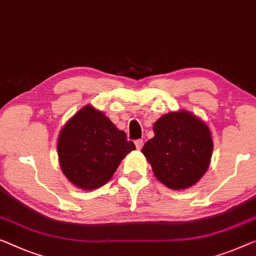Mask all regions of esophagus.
<instances>
[{
    "label": "esophagus",
    "instance_id": "1",
    "mask_svg": "<svg viewBox=\"0 0 256 256\" xmlns=\"http://www.w3.org/2000/svg\"><path fill=\"white\" fill-rule=\"evenodd\" d=\"M136 150H141V148H142V146H144V140L142 139H138V140H136Z\"/></svg>",
    "mask_w": 256,
    "mask_h": 256
}]
</instances>
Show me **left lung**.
Wrapping results in <instances>:
<instances>
[{"label":"left lung","instance_id":"1","mask_svg":"<svg viewBox=\"0 0 256 256\" xmlns=\"http://www.w3.org/2000/svg\"><path fill=\"white\" fill-rule=\"evenodd\" d=\"M154 138L141 152L158 180L174 190L192 188L208 170L212 155L208 125L188 110L171 112L152 126Z\"/></svg>","mask_w":256,"mask_h":256}]
</instances>
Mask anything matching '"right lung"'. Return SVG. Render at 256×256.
I'll list each match as a JSON object with an SVG mask.
<instances>
[{"mask_svg":"<svg viewBox=\"0 0 256 256\" xmlns=\"http://www.w3.org/2000/svg\"><path fill=\"white\" fill-rule=\"evenodd\" d=\"M134 150L125 132L90 104L66 122L57 139L62 172L71 184L85 190L106 184L122 160Z\"/></svg>","mask_w":256,"mask_h":256,"instance_id":"obj_1","label":"right lung"}]
</instances>
